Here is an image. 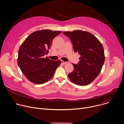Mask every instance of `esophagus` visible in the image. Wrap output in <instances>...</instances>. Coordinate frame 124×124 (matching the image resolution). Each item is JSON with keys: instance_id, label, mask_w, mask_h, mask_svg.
I'll use <instances>...</instances> for the list:
<instances>
[{"instance_id": "esophagus-1", "label": "esophagus", "mask_w": 124, "mask_h": 124, "mask_svg": "<svg viewBox=\"0 0 124 124\" xmlns=\"http://www.w3.org/2000/svg\"><path fill=\"white\" fill-rule=\"evenodd\" d=\"M61 62H62V63L63 64H64V65H66V64H67L68 63V62H65V61H61Z\"/></svg>"}]
</instances>
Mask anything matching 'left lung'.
<instances>
[{
	"label": "left lung",
	"mask_w": 124,
	"mask_h": 124,
	"mask_svg": "<svg viewBox=\"0 0 124 124\" xmlns=\"http://www.w3.org/2000/svg\"><path fill=\"white\" fill-rule=\"evenodd\" d=\"M63 34L72 41L74 52L80 55L78 64H73L74 70L68 74L70 80L80 86L91 83L100 73L105 60L103 46L88 32L75 30Z\"/></svg>",
	"instance_id": "1"
}]
</instances>
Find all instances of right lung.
<instances>
[{
	"instance_id": "1",
	"label": "right lung",
	"mask_w": 124,
	"mask_h": 124,
	"mask_svg": "<svg viewBox=\"0 0 124 124\" xmlns=\"http://www.w3.org/2000/svg\"><path fill=\"white\" fill-rule=\"evenodd\" d=\"M61 32L48 29L34 32L21 46L17 64L30 81L43 84L54 76L61 61H53L44 56L48 53L53 40Z\"/></svg>"
}]
</instances>
